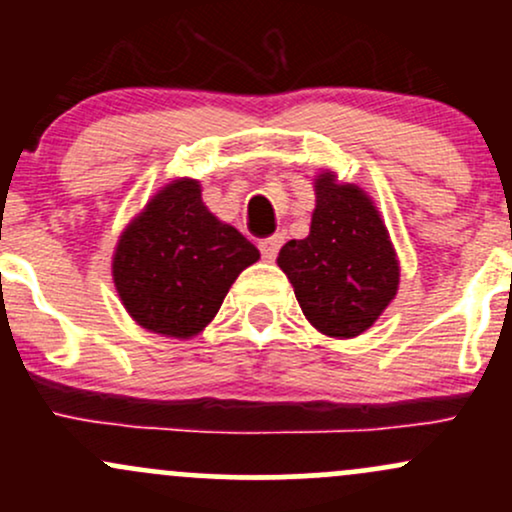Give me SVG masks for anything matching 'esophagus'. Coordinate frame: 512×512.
<instances>
[{"label":"esophagus","mask_w":512,"mask_h":512,"mask_svg":"<svg viewBox=\"0 0 512 512\" xmlns=\"http://www.w3.org/2000/svg\"><path fill=\"white\" fill-rule=\"evenodd\" d=\"M281 243H284V236H281V233H276V236H272V238L260 240V250H262L264 260H274L276 252H279V248H281Z\"/></svg>","instance_id":"1"}]
</instances>
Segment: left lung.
<instances>
[{
  "instance_id": "8db88e82",
  "label": "left lung",
  "mask_w": 512,
  "mask_h": 512,
  "mask_svg": "<svg viewBox=\"0 0 512 512\" xmlns=\"http://www.w3.org/2000/svg\"><path fill=\"white\" fill-rule=\"evenodd\" d=\"M310 233L289 240L276 264L291 281L305 320L332 339L375 325L399 289V257L378 207L332 170L315 175Z\"/></svg>"
}]
</instances>
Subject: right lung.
I'll return each mask as SVG.
<instances>
[{"label": "right lung", "mask_w": 512, "mask_h": 512, "mask_svg": "<svg viewBox=\"0 0 512 512\" xmlns=\"http://www.w3.org/2000/svg\"><path fill=\"white\" fill-rule=\"evenodd\" d=\"M260 250L202 202V185L175 178L127 223L113 252L122 305L146 332L192 339L219 313Z\"/></svg>", "instance_id": "right-lung-1"}]
</instances>
